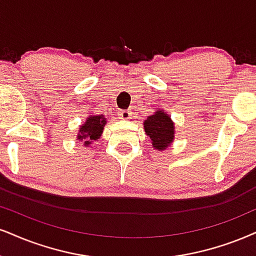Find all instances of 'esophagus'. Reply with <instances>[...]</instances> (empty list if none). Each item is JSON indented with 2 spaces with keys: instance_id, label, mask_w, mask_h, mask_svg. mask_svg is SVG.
<instances>
[{
  "instance_id": "34e87169",
  "label": "esophagus",
  "mask_w": 256,
  "mask_h": 256,
  "mask_svg": "<svg viewBox=\"0 0 256 256\" xmlns=\"http://www.w3.org/2000/svg\"><path fill=\"white\" fill-rule=\"evenodd\" d=\"M118 118L121 120H129L132 118V112L129 110H120Z\"/></svg>"
}]
</instances>
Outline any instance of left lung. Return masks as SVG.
<instances>
[{
  "label": "left lung",
  "mask_w": 256,
  "mask_h": 256,
  "mask_svg": "<svg viewBox=\"0 0 256 256\" xmlns=\"http://www.w3.org/2000/svg\"><path fill=\"white\" fill-rule=\"evenodd\" d=\"M144 129L150 138L152 147L160 152L167 150L174 140V122L164 109L156 108L152 115L148 116L144 121Z\"/></svg>",
  "instance_id": "8db88e82"
}]
</instances>
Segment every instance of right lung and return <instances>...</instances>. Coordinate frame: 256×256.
<instances>
[{
	"label": "right lung",
	"instance_id": "obj_1",
	"mask_svg": "<svg viewBox=\"0 0 256 256\" xmlns=\"http://www.w3.org/2000/svg\"><path fill=\"white\" fill-rule=\"evenodd\" d=\"M106 120L103 114L100 115H89L85 118L84 123L80 126L77 134V140L83 141L85 147H89L94 141H98L102 136L104 126H106Z\"/></svg>",
	"mask_w": 256,
	"mask_h": 256
}]
</instances>
